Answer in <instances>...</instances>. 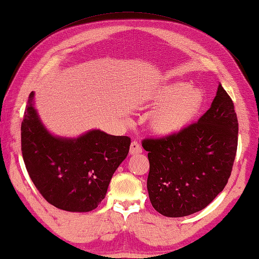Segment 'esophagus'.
Listing matches in <instances>:
<instances>
[{
	"mask_svg": "<svg viewBox=\"0 0 259 259\" xmlns=\"http://www.w3.org/2000/svg\"><path fill=\"white\" fill-rule=\"evenodd\" d=\"M143 152L142 146H140L137 142H133L130 145V154L131 155H137Z\"/></svg>",
	"mask_w": 259,
	"mask_h": 259,
	"instance_id": "obj_1",
	"label": "esophagus"
}]
</instances>
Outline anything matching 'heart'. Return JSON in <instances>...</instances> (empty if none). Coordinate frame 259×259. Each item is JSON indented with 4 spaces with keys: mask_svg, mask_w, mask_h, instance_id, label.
I'll use <instances>...</instances> for the list:
<instances>
[{
    "mask_svg": "<svg viewBox=\"0 0 259 259\" xmlns=\"http://www.w3.org/2000/svg\"><path fill=\"white\" fill-rule=\"evenodd\" d=\"M205 101L203 89L188 82L177 81L158 87L150 95V104L158 106L150 116V128L161 136L180 133L200 113Z\"/></svg>",
    "mask_w": 259,
    "mask_h": 259,
    "instance_id": "1",
    "label": "heart"
}]
</instances>
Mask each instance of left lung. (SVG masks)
<instances>
[{"mask_svg": "<svg viewBox=\"0 0 259 259\" xmlns=\"http://www.w3.org/2000/svg\"><path fill=\"white\" fill-rule=\"evenodd\" d=\"M237 146V113L220 83L209 110L198 122L176 135L143 140L153 207L167 218L204 209L228 183Z\"/></svg>", "mask_w": 259, "mask_h": 259, "instance_id": "1", "label": "left lung"}]
</instances>
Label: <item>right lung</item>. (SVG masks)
<instances>
[{
	"instance_id": "add662e5",
	"label": "right lung",
	"mask_w": 259,
	"mask_h": 259,
	"mask_svg": "<svg viewBox=\"0 0 259 259\" xmlns=\"http://www.w3.org/2000/svg\"><path fill=\"white\" fill-rule=\"evenodd\" d=\"M34 95L31 92L21 123V152L28 175L55 207L79 213L95 209L129 153L130 138L100 129L77 138L52 135L37 113Z\"/></svg>"
}]
</instances>
